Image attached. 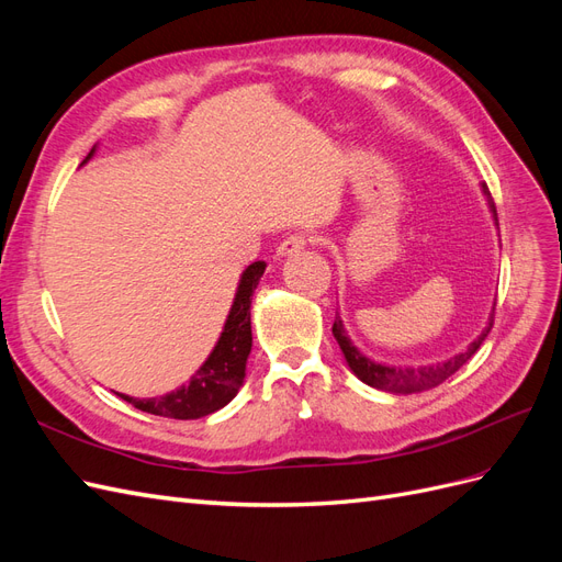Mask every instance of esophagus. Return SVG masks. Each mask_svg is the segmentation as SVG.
Wrapping results in <instances>:
<instances>
[{"mask_svg":"<svg viewBox=\"0 0 562 562\" xmlns=\"http://www.w3.org/2000/svg\"><path fill=\"white\" fill-rule=\"evenodd\" d=\"M312 241H314V236H310V234H291V236H285V239L279 244L277 255H279V258H285V255H295V252H300L304 246L312 244Z\"/></svg>","mask_w":562,"mask_h":562,"instance_id":"1","label":"esophagus"}]
</instances>
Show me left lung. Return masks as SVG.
I'll return each instance as SVG.
<instances>
[{"label": "left lung", "instance_id": "left-lung-1", "mask_svg": "<svg viewBox=\"0 0 562 562\" xmlns=\"http://www.w3.org/2000/svg\"><path fill=\"white\" fill-rule=\"evenodd\" d=\"M483 194L487 196V206H490L492 217H495V223H497V209H495V201H492V196H490L487 184H483ZM492 323H495V310H492L487 328L479 337H475L464 351H459L457 356H452V359H448L443 363L419 366V368H413V366H384V363H378V361H370L368 356H363L359 351V347H353V342L349 339V335L345 330V323H342V318H339V314L335 316V323H333V335L337 339L339 349H342V353H345L347 366L351 368L353 375L359 378L361 382H366L368 386L382 389V391H391V394H419V391L434 389L438 384H443L450 375H454V372L462 368L475 351L481 349V345L485 342V337H487V333L492 328Z\"/></svg>", "mask_w": 562, "mask_h": 562}]
</instances>
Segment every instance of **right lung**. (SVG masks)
Instances as JSON below:
<instances>
[{
	"label": "right lung",
	"mask_w": 562,
	"mask_h": 562,
	"mask_svg": "<svg viewBox=\"0 0 562 562\" xmlns=\"http://www.w3.org/2000/svg\"><path fill=\"white\" fill-rule=\"evenodd\" d=\"M93 151L95 147L81 164H87L93 157ZM265 267L267 265L262 260L246 267L217 345L213 347L209 359L190 378V382L178 386L171 394L157 398H131L124 394L119 396L143 413L171 419H199L225 407L239 394L246 378V361L252 347L250 300L255 288L260 283V277L265 274Z\"/></svg>",
	"instance_id": "obj_1"
}]
</instances>
